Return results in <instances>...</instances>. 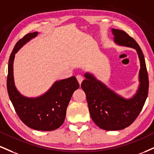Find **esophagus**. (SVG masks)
Instances as JSON below:
<instances>
[{
	"label": "esophagus",
	"instance_id": "esophagus-1",
	"mask_svg": "<svg viewBox=\"0 0 154 154\" xmlns=\"http://www.w3.org/2000/svg\"><path fill=\"white\" fill-rule=\"evenodd\" d=\"M77 81H78V82L79 83V85H80L83 81V77L80 75H77Z\"/></svg>",
	"mask_w": 154,
	"mask_h": 154
}]
</instances>
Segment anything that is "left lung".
I'll list each match as a JSON object with an SVG mask.
<instances>
[{"mask_svg":"<svg viewBox=\"0 0 154 154\" xmlns=\"http://www.w3.org/2000/svg\"><path fill=\"white\" fill-rule=\"evenodd\" d=\"M116 44L136 49L140 62V86L131 99L120 97L89 73L81 84L87 97L89 111L92 120L105 131H118L131 125L143 107L149 93V76L143 54L139 45L124 31L112 29Z\"/></svg>","mask_w":154,"mask_h":154,"instance_id":"8db88e82","label":"left lung"}]
</instances>
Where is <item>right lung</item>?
Masks as SVG:
<instances>
[{"mask_svg":"<svg viewBox=\"0 0 154 154\" xmlns=\"http://www.w3.org/2000/svg\"><path fill=\"white\" fill-rule=\"evenodd\" d=\"M37 34L38 32L27 34L15 45L8 61L7 90L16 113L25 125L36 131H51L56 130L64 123L66 107L79 85L76 77L72 76L57 81L47 93L38 97H23L17 91L13 76L15 54Z\"/></svg>","mask_w":154,"mask_h":154,"instance_id":"add662e5","label":"right lung"}]
</instances>
